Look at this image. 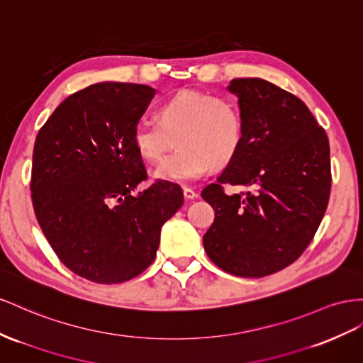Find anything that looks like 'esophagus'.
I'll return each instance as SVG.
<instances>
[{
	"label": "esophagus",
	"instance_id": "esophagus-1",
	"mask_svg": "<svg viewBox=\"0 0 363 363\" xmlns=\"http://www.w3.org/2000/svg\"><path fill=\"white\" fill-rule=\"evenodd\" d=\"M183 195H184L186 200H194L195 197H197V192H195L192 188H189V186H184Z\"/></svg>",
	"mask_w": 363,
	"mask_h": 363
}]
</instances>
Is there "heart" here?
I'll return each mask as SVG.
<instances>
[{
  "label": "heart",
  "instance_id": "b5f03b06",
  "mask_svg": "<svg viewBox=\"0 0 363 363\" xmlns=\"http://www.w3.org/2000/svg\"><path fill=\"white\" fill-rule=\"evenodd\" d=\"M175 139L179 146L159 163L154 177L189 183L235 159L242 146L244 123L238 105L212 93L184 90L164 101L157 121L142 119L133 128V145L146 162H157Z\"/></svg>",
  "mask_w": 363,
  "mask_h": 363
}]
</instances>
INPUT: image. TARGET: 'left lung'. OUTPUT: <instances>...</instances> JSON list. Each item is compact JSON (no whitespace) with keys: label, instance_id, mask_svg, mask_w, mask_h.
<instances>
[{"label":"left lung","instance_id":"1","mask_svg":"<svg viewBox=\"0 0 363 363\" xmlns=\"http://www.w3.org/2000/svg\"><path fill=\"white\" fill-rule=\"evenodd\" d=\"M244 123L240 152L201 197L215 211L203 246L213 264L261 278L295 262L324 218L331 189L328 137L299 97L259 77L233 79ZM247 187L228 194L223 184Z\"/></svg>","mask_w":363,"mask_h":363}]
</instances>
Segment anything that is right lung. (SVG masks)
I'll return each instance as SVG.
<instances>
[{"label":"right lung","instance_id":"1","mask_svg":"<svg viewBox=\"0 0 363 363\" xmlns=\"http://www.w3.org/2000/svg\"><path fill=\"white\" fill-rule=\"evenodd\" d=\"M155 90L101 82L57 106L39 130L32 163L36 220L57 258L97 284L130 281L151 266L160 229L183 204L179 184L148 179L133 128Z\"/></svg>","mask_w":363,"mask_h":363}]
</instances>
